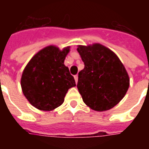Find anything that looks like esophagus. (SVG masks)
I'll return each mask as SVG.
<instances>
[{"label": "esophagus", "instance_id": "1", "mask_svg": "<svg viewBox=\"0 0 149 149\" xmlns=\"http://www.w3.org/2000/svg\"><path fill=\"white\" fill-rule=\"evenodd\" d=\"M74 79L75 81H76V84H77V82H78V76H77V75L74 76Z\"/></svg>", "mask_w": 149, "mask_h": 149}]
</instances>
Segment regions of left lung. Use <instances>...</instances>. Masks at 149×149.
Wrapping results in <instances>:
<instances>
[{
	"mask_svg": "<svg viewBox=\"0 0 149 149\" xmlns=\"http://www.w3.org/2000/svg\"><path fill=\"white\" fill-rule=\"evenodd\" d=\"M77 47L84 63L77 84L83 100L94 111L113 108L129 88V76L123 63L112 50L100 43Z\"/></svg>",
	"mask_w": 149,
	"mask_h": 149,
	"instance_id": "left-lung-1",
	"label": "left lung"
}]
</instances>
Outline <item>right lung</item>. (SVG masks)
Masks as SVG:
<instances>
[{
    "instance_id": "right-lung-1",
    "label": "right lung",
    "mask_w": 149,
    "mask_h": 149,
    "mask_svg": "<svg viewBox=\"0 0 149 149\" xmlns=\"http://www.w3.org/2000/svg\"><path fill=\"white\" fill-rule=\"evenodd\" d=\"M70 46L59 48L49 45L38 51L24 67L21 78L22 92L36 108L53 111L63 104L71 87L76 86L64 61Z\"/></svg>"
}]
</instances>
